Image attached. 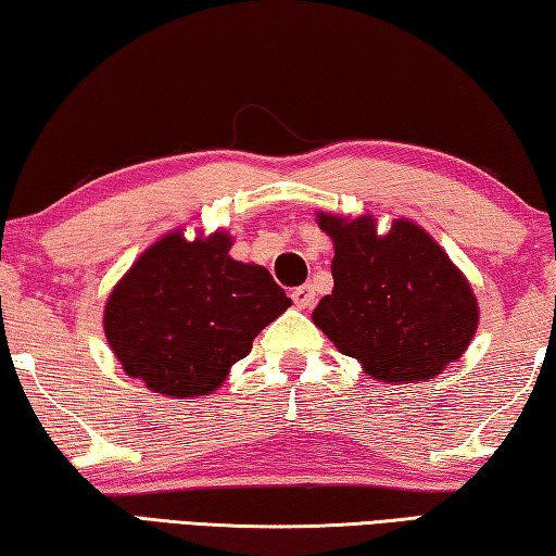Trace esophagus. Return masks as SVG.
I'll list each match as a JSON object with an SVG mask.
<instances>
[{"label":"esophagus","mask_w":556,"mask_h":556,"mask_svg":"<svg viewBox=\"0 0 556 556\" xmlns=\"http://www.w3.org/2000/svg\"><path fill=\"white\" fill-rule=\"evenodd\" d=\"M314 296H316V291H314L312 285H301V287H296L294 291H291V301H294L296 308H308V306H312L314 304Z\"/></svg>","instance_id":"esophagus-1"}]
</instances>
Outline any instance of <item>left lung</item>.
I'll list each match as a JSON object with an SVG mask.
<instances>
[{
	"instance_id": "obj_1",
	"label": "left lung",
	"mask_w": 556,
	"mask_h": 556,
	"mask_svg": "<svg viewBox=\"0 0 556 556\" xmlns=\"http://www.w3.org/2000/svg\"><path fill=\"white\" fill-rule=\"evenodd\" d=\"M331 235L333 291L314 324L382 382L431 380L458 361L478 328V304L454 262L412 220L378 235L372 215H316Z\"/></svg>"
}]
</instances>
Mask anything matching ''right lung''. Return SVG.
I'll return each mask as SVG.
<instances>
[{"mask_svg":"<svg viewBox=\"0 0 556 556\" xmlns=\"http://www.w3.org/2000/svg\"><path fill=\"white\" fill-rule=\"evenodd\" d=\"M232 238L181 230L142 252L105 304V336L127 375L166 397L218 390L267 324L291 306L269 271L232 260Z\"/></svg>","mask_w":556,"mask_h":556,"instance_id":"right-lung-1","label":"right lung"}]
</instances>
